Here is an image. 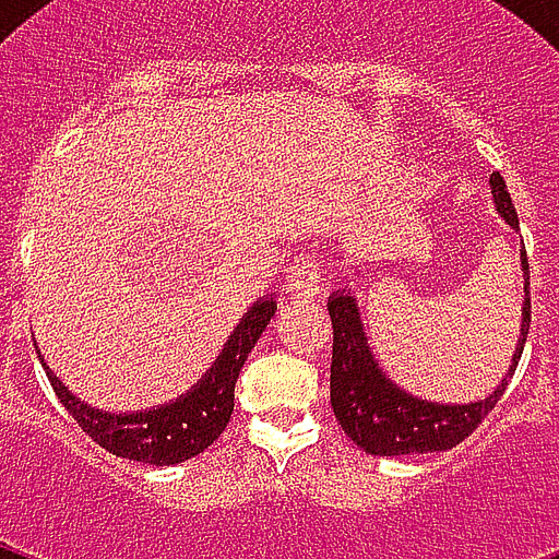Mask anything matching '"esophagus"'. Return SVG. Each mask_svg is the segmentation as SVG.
I'll return each mask as SVG.
<instances>
[{
	"label": "esophagus",
	"instance_id": "esophagus-1",
	"mask_svg": "<svg viewBox=\"0 0 559 559\" xmlns=\"http://www.w3.org/2000/svg\"><path fill=\"white\" fill-rule=\"evenodd\" d=\"M284 289L289 298H298V301H313L319 296V270L310 254H298L293 261L284 278Z\"/></svg>",
	"mask_w": 559,
	"mask_h": 559
}]
</instances>
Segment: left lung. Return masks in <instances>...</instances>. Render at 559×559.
<instances>
[{
  "label": "left lung",
  "instance_id": "1",
  "mask_svg": "<svg viewBox=\"0 0 559 559\" xmlns=\"http://www.w3.org/2000/svg\"><path fill=\"white\" fill-rule=\"evenodd\" d=\"M490 197L496 214L504 226L520 231V217L513 209L511 193L502 174H490ZM522 278H525V298H522L520 340L513 348L511 366L490 394L469 403H438L424 400L391 380L380 359L373 357L368 342L357 296L350 289H336L328 298V313L333 322V359H331V406L350 441L368 455H417V452H443L461 443L476 429L490 408L508 389V380L520 366L522 348L531 328V284L525 243L520 249Z\"/></svg>",
  "mask_w": 559,
  "mask_h": 559
}]
</instances>
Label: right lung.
Returning <instances> with one entry per match:
<instances>
[{
    "label": "right lung",
    "instance_id": "add662e5",
    "mask_svg": "<svg viewBox=\"0 0 559 559\" xmlns=\"http://www.w3.org/2000/svg\"><path fill=\"white\" fill-rule=\"evenodd\" d=\"M278 310V301L272 296L254 301L237 322L231 336L226 340L214 366L193 382L186 394L168 400L162 406L139 408V412H107L81 400L66 389L63 380L46 366L39 354V362L46 368V377L55 389L57 400L78 420L83 432L92 441L118 459L142 461L153 467H170L200 455L217 441L226 429L228 417L235 412V382L243 368L246 357L252 354L254 342L261 340L266 324ZM37 348V342H34Z\"/></svg>",
    "mask_w": 559,
    "mask_h": 559
}]
</instances>
